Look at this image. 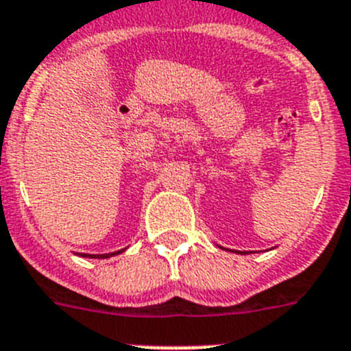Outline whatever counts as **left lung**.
<instances>
[{
    "instance_id": "1",
    "label": "left lung",
    "mask_w": 351,
    "mask_h": 351,
    "mask_svg": "<svg viewBox=\"0 0 351 351\" xmlns=\"http://www.w3.org/2000/svg\"><path fill=\"white\" fill-rule=\"evenodd\" d=\"M219 247H221V245H219ZM221 249H224V247H221ZM233 252H239V254H245L243 251H233ZM247 254H249V252H247Z\"/></svg>"
}]
</instances>
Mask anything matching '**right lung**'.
<instances>
[{"instance_id":"obj_1","label":"right lung","mask_w":351,"mask_h":351,"mask_svg":"<svg viewBox=\"0 0 351 351\" xmlns=\"http://www.w3.org/2000/svg\"><path fill=\"white\" fill-rule=\"evenodd\" d=\"M121 251H125V249H121ZM121 251H117V252H108V254H84V252H79V256H83V258H99V260H106V258H111V256L120 254Z\"/></svg>"}]
</instances>
